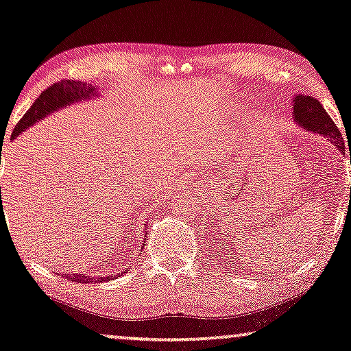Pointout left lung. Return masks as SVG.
<instances>
[{
	"label": "left lung",
	"mask_w": 351,
	"mask_h": 351,
	"mask_svg": "<svg viewBox=\"0 0 351 351\" xmlns=\"http://www.w3.org/2000/svg\"><path fill=\"white\" fill-rule=\"evenodd\" d=\"M293 112L295 122H298L300 127H304L305 130L322 133L323 136H328V140L332 143L334 146H337L340 151H345L342 133L339 132L337 125L334 124V121L328 116V112H326L323 105L317 100V98L300 95L299 93V95H295L293 100Z\"/></svg>",
	"instance_id": "left-lung-1"
}]
</instances>
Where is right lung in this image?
<instances>
[{
    "label": "right lung",
    "mask_w": 351,
    "mask_h": 351,
    "mask_svg": "<svg viewBox=\"0 0 351 351\" xmlns=\"http://www.w3.org/2000/svg\"><path fill=\"white\" fill-rule=\"evenodd\" d=\"M95 87L88 86L86 82L81 81H60V82H53L51 87H47L44 90L36 101L33 103V106L23 114V117L19 121V124L16 125L12 132V140L16 138L19 133H22L25 128L29 125H33L34 122H38L39 119H43L44 116L49 114V112L58 110V108L66 106L68 103L77 101V100H84V98L95 95ZM1 160V157H0ZM1 189V187H0ZM147 227H145V230ZM125 274V272H124ZM121 275V274H119ZM66 280L75 281V283H100V281L105 280H112L116 278L114 275L110 276H95V275H84V274H63Z\"/></svg>",
    "instance_id": "add662e5"
}]
</instances>
